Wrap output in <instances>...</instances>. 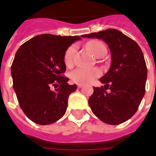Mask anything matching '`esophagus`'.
I'll list each match as a JSON object with an SVG mask.
<instances>
[{
    "mask_svg": "<svg viewBox=\"0 0 156 156\" xmlns=\"http://www.w3.org/2000/svg\"><path fill=\"white\" fill-rule=\"evenodd\" d=\"M77 86H78V88H81L82 87H83V84H80V83H78V84H77Z\"/></svg>",
    "mask_w": 156,
    "mask_h": 156,
    "instance_id": "obj_1",
    "label": "esophagus"
}]
</instances>
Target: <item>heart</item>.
<instances>
[{"mask_svg": "<svg viewBox=\"0 0 156 156\" xmlns=\"http://www.w3.org/2000/svg\"><path fill=\"white\" fill-rule=\"evenodd\" d=\"M86 47L97 58H99L100 56L105 55L107 52V48L102 41H88L86 45ZM75 51H76V46L72 45L65 51L63 59H64L65 64L67 66L72 64ZM100 74H101V71L98 68H78L72 72L70 76H71V79L74 83H90L93 80H94L95 78L99 77Z\"/></svg>", "mask_w": 156, "mask_h": 156, "instance_id": "obj_1", "label": "heart"}]
</instances>
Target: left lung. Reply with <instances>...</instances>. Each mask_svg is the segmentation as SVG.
<instances>
[{"instance_id":"1","label":"left lung","mask_w":156,"mask_h":156,"mask_svg":"<svg viewBox=\"0 0 156 156\" xmlns=\"http://www.w3.org/2000/svg\"><path fill=\"white\" fill-rule=\"evenodd\" d=\"M82 37L102 39L111 52L109 70L99 79L105 87L94 88L88 105L103 122L122 124L136 113L145 93L147 68L143 52L134 40L116 29Z\"/></svg>"}]
</instances>
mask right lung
Here are the masks:
<instances>
[{
    "mask_svg": "<svg viewBox=\"0 0 156 156\" xmlns=\"http://www.w3.org/2000/svg\"><path fill=\"white\" fill-rule=\"evenodd\" d=\"M80 39L41 34L16 51L11 68L13 88L22 111L36 124H52L66 113L68 96L77 85H69L62 76L66 71L63 58L68 47Z\"/></svg>",
    "mask_w": 156,
    "mask_h": 156,
    "instance_id": "add662e5",
    "label": "right lung"
}]
</instances>
